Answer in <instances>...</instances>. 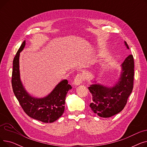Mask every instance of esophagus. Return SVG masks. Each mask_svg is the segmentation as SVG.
Returning a JSON list of instances; mask_svg holds the SVG:
<instances>
[{
    "label": "esophagus",
    "instance_id": "34e87169",
    "mask_svg": "<svg viewBox=\"0 0 147 147\" xmlns=\"http://www.w3.org/2000/svg\"><path fill=\"white\" fill-rule=\"evenodd\" d=\"M84 80V76L82 74H78L76 76V78L74 80L73 84L74 86H79L82 83Z\"/></svg>",
    "mask_w": 147,
    "mask_h": 147
}]
</instances>
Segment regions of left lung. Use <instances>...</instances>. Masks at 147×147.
I'll return each mask as SVG.
<instances>
[{"label": "left lung", "mask_w": 147, "mask_h": 147, "mask_svg": "<svg viewBox=\"0 0 147 147\" xmlns=\"http://www.w3.org/2000/svg\"><path fill=\"white\" fill-rule=\"evenodd\" d=\"M125 45L129 49L127 43ZM119 78L111 86H105L97 80L88 88L92 96L89 107L94 113L104 118L110 117L119 113L125 107L127 99L132 93L134 85V61L129 55L121 64Z\"/></svg>", "instance_id": "left-lung-1"}]
</instances>
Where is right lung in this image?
I'll return each instance as SVG.
<instances>
[{
    "instance_id": "add662e5",
    "label": "right lung",
    "mask_w": 147,
    "mask_h": 147,
    "mask_svg": "<svg viewBox=\"0 0 147 147\" xmlns=\"http://www.w3.org/2000/svg\"><path fill=\"white\" fill-rule=\"evenodd\" d=\"M23 42L13 61L12 86L13 93L24 112L33 119L43 123H52L63 115L65 109V97L71 85L66 79L61 80L50 94L43 98L31 95L21 82L20 71V52L24 49Z\"/></svg>"
}]
</instances>
